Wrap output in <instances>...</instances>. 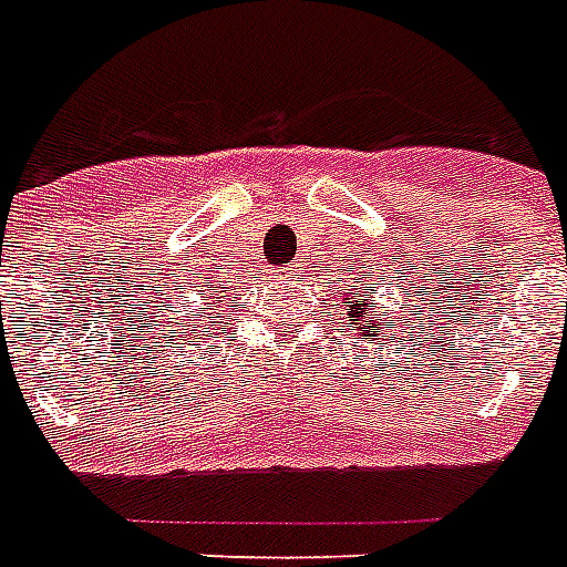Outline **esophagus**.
<instances>
[{
  "label": "esophagus",
  "mask_w": 567,
  "mask_h": 567,
  "mask_svg": "<svg viewBox=\"0 0 567 567\" xmlns=\"http://www.w3.org/2000/svg\"><path fill=\"white\" fill-rule=\"evenodd\" d=\"M293 274V267H285V270H282V276H291Z\"/></svg>",
  "instance_id": "34e87169"
}]
</instances>
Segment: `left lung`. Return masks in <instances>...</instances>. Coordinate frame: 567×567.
Segmentation results:
<instances>
[{"instance_id":"obj_1","label":"left lung","mask_w":567,"mask_h":567,"mask_svg":"<svg viewBox=\"0 0 567 567\" xmlns=\"http://www.w3.org/2000/svg\"><path fill=\"white\" fill-rule=\"evenodd\" d=\"M359 282L350 285L347 288V318L353 320V327L359 329L355 336H362V338H371V341H377L379 336H382V341H388L385 336V329L391 327V323H385L382 318H377V315H385L382 311V306H379L377 300H373V288H377V279H373L368 270H359V276H355ZM373 308H379V312H373Z\"/></svg>"}]
</instances>
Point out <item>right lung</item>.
<instances>
[{
    "mask_svg": "<svg viewBox=\"0 0 567 567\" xmlns=\"http://www.w3.org/2000/svg\"><path fill=\"white\" fill-rule=\"evenodd\" d=\"M217 300L223 302V293H220V297H217ZM199 315H203V318H205V311H199ZM208 323H212V320H208ZM190 332H196V323H194V329H190Z\"/></svg>",
    "mask_w": 567,
    "mask_h": 567,
    "instance_id": "obj_1",
    "label": "right lung"
}]
</instances>
